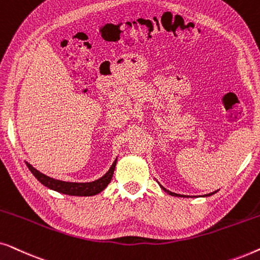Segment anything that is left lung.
<instances>
[{
	"label": "left lung",
	"mask_w": 260,
	"mask_h": 260,
	"mask_svg": "<svg viewBox=\"0 0 260 260\" xmlns=\"http://www.w3.org/2000/svg\"><path fill=\"white\" fill-rule=\"evenodd\" d=\"M161 187H162V186H161ZM162 189H163V190H165V191H167V193H168V194H170V195H173V197H181V195H180V194H176V193H172V191L167 190V189H166V188H163V187H162ZM214 193H215V191H214ZM214 193L207 194V195H206V197H209V195H212V194H214Z\"/></svg>",
	"instance_id": "left-lung-1"
}]
</instances>
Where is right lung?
I'll return each mask as SVG.
<instances>
[{"mask_svg":"<svg viewBox=\"0 0 260 260\" xmlns=\"http://www.w3.org/2000/svg\"><path fill=\"white\" fill-rule=\"evenodd\" d=\"M117 159L112 163L111 168L109 169V172L105 174L104 176H102L101 179L92 181V182H66V181H60L55 180L53 177H49L45 174H42L31 167L29 163L27 162L28 169L30 170L31 174L37 177V179L40 181V182L44 184V186L48 187L49 189H53L55 191H59V193L66 194V195H74V197H92V195H95L101 193L102 190H104L110 181L112 179L113 172H115Z\"/></svg>","mask_w":260,"mask_h":260,"instance_id":"obj_1","label":"right lung"}]
</instances>
